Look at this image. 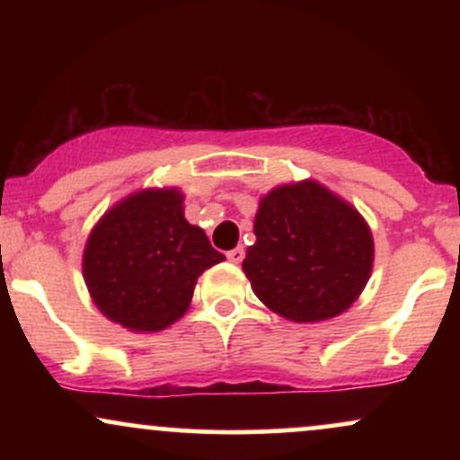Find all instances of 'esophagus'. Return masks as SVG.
<instances>
[{
  "instance_id": "1",
  "label": "esophagus",
  "mask_w": 460,
  "mask_h": 460,
  "mask_svg": "<svg viewBox=\"0 0 460 460\" xmlns=\"http://www.w3.org/2000/svg\"><path fill=\"white\" fill-rule=\"evenodd\" d=\"M226 260H229L231 263H240L242 260H244V248H242V246H235L234 251L226 252Z\"/></svg>"
}]
</instances>
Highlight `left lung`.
Masks as SVG:
<instances>
[{
	"instance_id": "left-lung-1",
	"label": "left lung",
	"mask_w": 460,
	"mask_h": 460,
	"mask_svg": "<svg viewBox=\"0 0 460 460\" xmlns=\"http://www.w3.org/2000/svg\"><path fill=\"white\" fill-rule=\"evenodd\" d=\"M252 234L242 270L255 296L285 320L335 318L366 289L374 266L369 225L314 179L263 194Z\"/></svg>"
}]
</instances>
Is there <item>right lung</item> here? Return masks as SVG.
I'll return each mask as SVG.
<instances>
[{"mask_svg": "<svg viewBox=\"0 0 460 460\" xmlns=\"http://www.w3.org/2000/svg\"><path fill=\"white\" fill-rule=\"evenodd\" d=\"M225 261L183 216L179 188H145L120 199L93 226L82 272L93 303L131 332H157L183 318L199 277Z\"/></svg>", "mask_w": 460, "mask_h": 460, "instance_id": "obj_1", "label": "right lung"}]
</instances>
